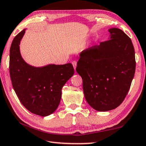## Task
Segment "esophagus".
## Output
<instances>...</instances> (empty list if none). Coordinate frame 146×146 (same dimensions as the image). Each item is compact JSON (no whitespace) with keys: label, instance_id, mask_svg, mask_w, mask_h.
<instances>
[{"label":"esophagus","instance_id":"obj_1","mask_svg":"<svg viewBox=\"0 0 146 146\" xmlns=\"http://www.w3.org/2000/svg\"><path fill=\"white\" fill-rule=\"evenodd\" d=\"M72 65H73V66H74V68L75 70H76V66H77V61H72Z\"/></svg>","mask_w":146,"mask_h":146}]
</instances>
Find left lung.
<instances>
[{"instance_id":"obj_1","label":"left lung","mask_w":146,"mask_h":146,"mask_svg":"<svg viewBox=\"0 0 146 146\" xmlns=\"http://www.w3.org/2000/svg\"><path fill=\"white\" fill-rule=\"evenodd\" d=\"M108 40L83 50L76 71L82 78L86 101L99 111L116 108L124 100L133 79L135 49L128 36L111 28Z\"/></svg>"}]
</instances>
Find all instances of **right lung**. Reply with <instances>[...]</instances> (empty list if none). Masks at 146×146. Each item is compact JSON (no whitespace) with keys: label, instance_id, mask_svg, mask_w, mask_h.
<instances>
[{"label":"right lung","instance_id":"1","mask_svg":"<svg viewBox=\"0 0 146 146\" xmlns=\"http://www.w3.org/2000/svg\"><path fill=\"white\" fill-rule=\"evenodd\" d=\"M25 29L13 40L9 54V73L13 87L23 106L38 115L52 114L59 106L61 89L74 75L71 63L50 64L35 67L23 60L20 43Z\"/></svg>","mask_w":146,"mask_h":146}]
</instances>
